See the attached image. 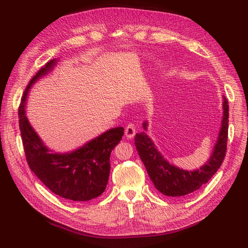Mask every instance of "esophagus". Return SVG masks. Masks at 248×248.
I'll return each instance as SVG.
<instances>
[{
  "label": "esophagus",
  "instance_id": "obj_1",
  "mask_svg": "<svg viewBox=\"0 0 248 248\" xmlns=\"http://www.w3.org/2000/svg\"><path fill=\"white\" fill-rule=\"evenodd\" d=\"M136 133H137V130L133 124H129L128 126H126L125 136L127 139H132L134 136H136Z\"/></svg>",
  "mask_w": 248,
  "mask_h": 248
}]
</instances>
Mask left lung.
Segmentation results:
<instances>
[{"label": "left lung", "instance_id": "obj_1", "mask_svg": "<svg viewBox=\"0 0 248 248\" xmlns=\"http://www.w3.org/2000/svg\"><path fill=\"white\" fill-rule=\"evenodd\" d=\"M222 120L218 138L208 161L200 169L188 170L170 163L158 151L154 141L146 133L148 121L142 123L145 131L136 134L134 145L156 189L164 196L180 198L192 193L206 184L221 166L227 152L229 128V104L222 96Z\"/></svg>", "mask_w": 248, "mask_h": 248}]
</instances>
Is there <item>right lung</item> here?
I'll list each match as a JSON object with an SVG mask.
<instances>
[{
	"instance_id": "obj_1",
	"label": "right lung",
	"mask_w": 248,
	"mask_h": 248,
	"mask_svg": "<svg viewBox=\"0 0 248 248\" xmlns=\"http://www.w3.org/2000/svg\"><path fill=\"white\" fill-rule=\"evenodd\" d=\"M58 59L37 72L21 98L18 109L22 145L30 169L57 196L76 202L91 201L104 192L108 182L111 151L122 140L123 127H115L69 152L50 150L35 131L26 115L30 89L55 69Z\"/></svg>"
}]
</instances>
